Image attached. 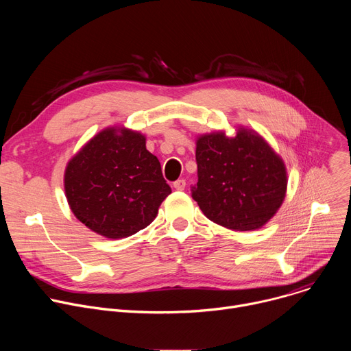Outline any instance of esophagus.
<instances>
[{
  "mask_svg": "<svg viewBox=\"0 0 351 351\" xmlns=\"http://www.w3.org/2000/svg\"><path fill=\"white\" fill-rule=\"evenodd\" d=\"M173 187H175L176 190H179V191L184 190V187H186V180H183V179H179V180H176V182L173 183Z\"/></svg>",
  "mask_w": 351,
  "mask_h": 351,
  "instance_id": "34e87169",
  "label": "esophagus"
}]
</instances>
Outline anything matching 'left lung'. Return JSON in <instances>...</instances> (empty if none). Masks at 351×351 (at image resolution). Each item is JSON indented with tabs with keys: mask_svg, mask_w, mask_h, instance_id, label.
I'll return each instance as SVG.
<instances>
[{
	"mask_svg": "<svg viewBox=\"0 0 351 351\" xmlns=\"http://www.w3.org/2000/svg\"><path fill=\"white\" fill-rule=\"evenodd\" d=\"M198 182L191 195L213 222L230 230L263 228L280 208L287 190L283 160L256 130L239 126L195 138Z\"/></svg>",
	"mask_w": 351,
	"mask_h": 351,
	"instance_id": "1",
	"label": "left lung"
}]
</instances>
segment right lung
Wrapping results in <instances>:
<instances>
[{
  "label": "right lung",
  "mask_w": 351,
  "mask_h": 351,
  "mask_svg": "<svg viewBox=\"0 0 351 351\" xmlns=\"http://www.w3.org/2000/svg\"><path fill=\"white\" fill-rule=\"evenodd\" d=\"M64 187L73 215L107 239L129 237L152 223L171 194L145 136L110 126L68 161Z\"/></svg>",
  "instance_id": "obj_1"
}]
</instances>
